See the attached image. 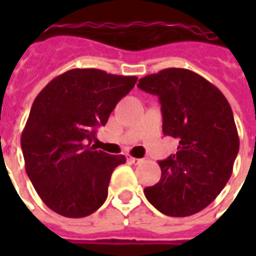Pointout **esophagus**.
<instances>
[{
    "label": "esophagus",
    "mask_w": 256,
    "mask_h": 256,
    "mask_svg": "<svg viewBox=\"0 0 256 256\" xmlns=\"http://www.w3.org/2000/svg\"><path fill=\"white\" fill-rule=\"evenodd\" d=\"M128 160L130 162V164H138L142 162V160H140V158H134V156H128Z\"/></svg>",
    "instance_id": "1"
}]
</instances>
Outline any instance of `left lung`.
<instances>
[{
  "label": "left lung",
  "mask_w": 256,
  "mask_h": 256,
  "mask_svg": "<svg viewBox=\"0 0 256 256\" xmlns=\"http://www.w3.org/2000/svg\"><path fill=\"white\" fill-rule=\"evenodd\" d=\"M138 88L158 96L164 136L178 152L160 160V180L144 188L152 206L168 216L207 207L228 182L239 152L232 110L222 92L187 69L168 68L140 78Z\"/></svg>",
  "instance_id": "8db88e82"
}]
</instances>
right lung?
Instances as JSON below:
<instances>
[{
  "mask_svg": "<svg viewBox=\"0 0 256 256\" xmlns=\"http://www.w3.org/2000/svg\"><path fill=\"white\" fill-rule=\"evenodd\" d=\"M136 82L100 69H72L36 96L21 136L28 176L50 210L84 218L108 198L114 168L124 156L96 150V128Z\"/></svg>",
  "mask_w": 256,
  "mask_h": 256,
  "instance_id": "add662e5",
  "label": "right lung"
}]
</instances>
